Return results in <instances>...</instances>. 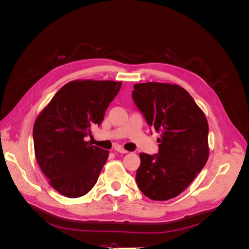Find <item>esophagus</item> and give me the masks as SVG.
<instances>
[{"mask_svg": "<svg viewBox=\"0 0 249 249\" xmlns=\"http://www.w3.org/2000/svg\"><path fill=\"white\" fill-rule=\"evenodd\" d=\"M115 152H118V153H120V154H126L127 153V150H125L124 147H122V146H115Z\"/></svg>", "mask_w": 249, "mask_h": 249, "instance_id": "esophagus-1", "label": "esophagus"}]
</instances>
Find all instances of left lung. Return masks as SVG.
Listing matches in <instances>:
<instances>
[{
	"label": "left lung",
	"instance_id": "8db88e82",
	"mask_svg": "<svg viewBox=\"0 0 249 249\" xmlns=\"http://www.w3.org/2000/svg\"><path fill=\"white\" fill-rule=\"evenodd\" d=\"M133 100L148 125L161 133L159 153H141L136 182L153 200H168L189 186L209 158V125L189 92L169 83L134 85Z\"/></svg>",
	"mask_w": 249,
	"mask_h": 249
}]
</instances>
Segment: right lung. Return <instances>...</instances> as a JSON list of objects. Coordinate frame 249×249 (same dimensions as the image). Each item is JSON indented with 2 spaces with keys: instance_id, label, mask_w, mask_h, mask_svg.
<instances>
[{
  "instance_id": "add662e5",
  "label": "right lung",
  "mask_w": 249,
  "mask_h": 249,
  "mask_svg": "<svg viewBox=\"0 0 249 249\" xmlns=\"http://www.w3.org/2000/svg\"><path fill=\"white\" fill-rule=\"evenodd\" d=\"M122 82L74 80L53 96L33 126L34 152L43 175L56 191L80 197L95 185L109 152L85 141L101 124Z\"/></svg>"
}]
</instances>
